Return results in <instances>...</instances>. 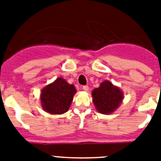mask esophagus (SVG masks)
Here are the masks:
<instances>
[{"mask_svg":"<svg viewBox=\"0 0 161 161\" xmlns=\"http://www.w3.org/2000/svg\"><path fill=\"white\" fill-rule=\"evenodd\" d=\"M81 89L82 90L85 91V92H88V91H89V86H87V85H84V86L81 87Z\"/></svg>","mask_w":161,"mask_h":161,"instance_id":"obj_1","label":"esophagus"}]
</instances>
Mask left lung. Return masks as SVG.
<instances>
[{
    "label": "left lung",
    "instance_id": "left-lung-1",
    "mask_svg": "<svg viewBox=\"0 0 161 161\" xmlns=\"http://www.w3.org/2000/svg\"><path fill=\"white\" fill-rule=\"evenodd\" d=\"M92 97L95 108L102 114H110L123 102L124 94L120 88L109 80H104L100 86L92 91Z\"/></svg>",
    "mask_w": 161,
    "mask_h": 161
}]
</instances>
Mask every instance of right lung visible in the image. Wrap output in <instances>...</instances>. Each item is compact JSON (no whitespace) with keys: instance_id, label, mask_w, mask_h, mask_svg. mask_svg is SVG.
Instances as JSON below:
<instances>
[{"instance_id":"obj_1","label":"right lung","mask_w":161,"mask_h":161,"mask_svg":"<svg viewBox=\"0 0 161 161\" xmlns=\"http://www.w3.org/2000/svg\"><path fill=\"white\" fill-rule=\"evenodd\" d=\"M76 89L65 79L58 77L55 81L46 85L41 90V106L51 114H63L71 106Z\"/></svg>"}]
</instances>
